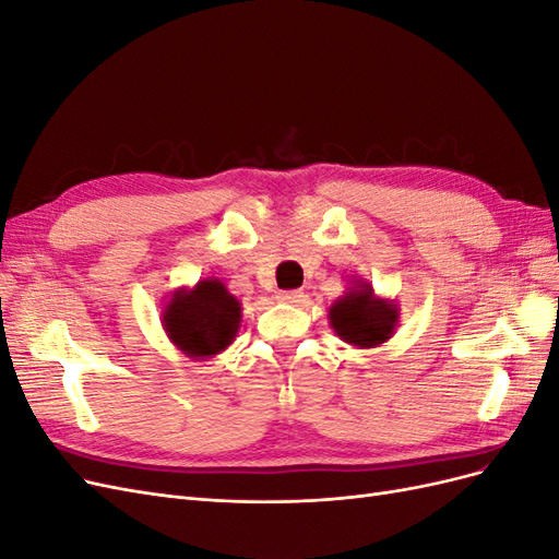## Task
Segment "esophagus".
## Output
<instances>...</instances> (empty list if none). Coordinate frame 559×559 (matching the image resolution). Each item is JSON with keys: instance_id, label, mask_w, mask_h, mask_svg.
<instances>
[{"instance_id": "esophagus-1", "label": "esophagus", "mask_w": 559, "mask_h": 559, "mask_svg": "<svg viewBox=\"0 0 559 559\" xmlns=\"http://www.w3.org/2000/svg\"><path fill=\"white\" fill-rule=\"evenodd\" d=\"M277 300H280V302H289V306H300V302L306 300V294H302L300 289L280 292V294H277Z\"/></svg>"}]
</instances>
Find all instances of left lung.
<instances>
[{
    "mask_svg": "<svg viewBox=\"0 0 559 559\" xmlns=\"http://www.w3.org/2000/svg\"><path fill=\"white\" fill-rule=\"evenodd\" d=\"M329 321L341 341L354 347H378L392 337L399 310L392 300L378 298L370 284L361 282L337 298L331 310Z\"/></svg>",
    "mask_w": 559,
    "mask_h": 559,
    "instance_id": "obj_1",
    "label": "left lung"
}]
</instances>
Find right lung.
<instances>
[{
    "mask_svg": "<svg viewBox=\"0 0 559 559\" xmlns=\"http://www.w3.org/2000/svg\"><path fill=\"white\" fill-rule=\"evenodd\" d=\"M240 300L218 280H200L193 289H179L163 310L167 337L191 359H210L238 335Z\"/></svg>",
    "mask_w": 559,
    "mask_h": 559,
    "instance_id": "obj_1",
    "label": "right lung"
}]
</instances>
